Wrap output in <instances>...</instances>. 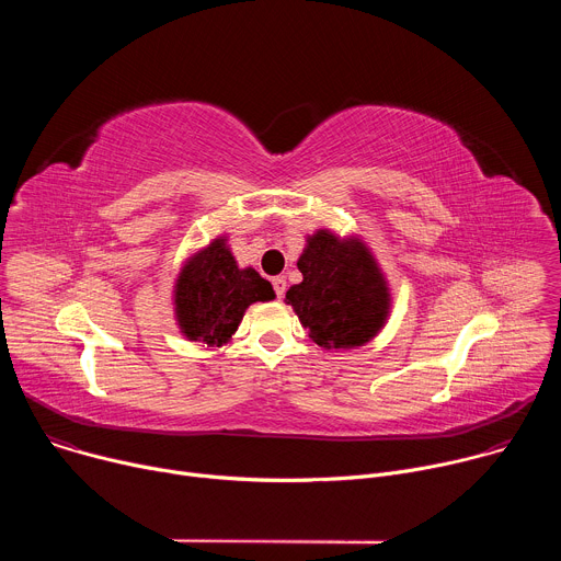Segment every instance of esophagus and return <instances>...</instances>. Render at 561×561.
I'll use <instances>...</instances> for the list:
<instances>
[{"label": "esophagus", "instance_id": "esophagus-1", "mask_svg": "<svg viewBox=\"0 0 561 561\" xmlns=\"http://www.w3.org/2000/svg\"><path fill=\"white\" fill-rule=\"evenodd\" d=\"M273 288H275V295L282 299L284 293H286V279L284 277H275L273 279Z\"/></svg>", "mask_w": 561, "mask_h": 561}]
</instances>
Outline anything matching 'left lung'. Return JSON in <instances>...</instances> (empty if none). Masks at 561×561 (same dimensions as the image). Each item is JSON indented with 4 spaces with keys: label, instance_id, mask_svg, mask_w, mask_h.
Here are the masks:
<instances>
[{
    "label": "left lung",
    "instance_id": "left-lung-1",
    "mask_svg": "<svg viewBox=\"0 0 561 561\" xmlns=\"http://www.w3.org/2000/svg\"><path fill=\"white\" fill-rule=\"evenodd\" d=\"M297 262L304 279L286 293L308 337L327 351L370 342L386 324L390 295L359 239L317 230Z\"/></svg>",
    "mask_w": 561,
    "mask_h": 561
}]
</instances>
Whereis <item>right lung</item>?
Masks as SVG:
<instances>
[{
    "label": "right lung",
    "mask_w": 561,
    "mask_h": 561,
    "mask_svg": "<svg viewBox=\"0 0 561 561\" xmlns=\"http://www.w3.org/2000/svg\"><path fill=\"white\" fill-rule=\"evenodd\" d=\"M275 290L255 268H239L226 239L193 255L175 284V314L182 333L208 346L226 344L253 301H271Z\"/></svg>",
    "instance_id": "1"
}]
</instances>
